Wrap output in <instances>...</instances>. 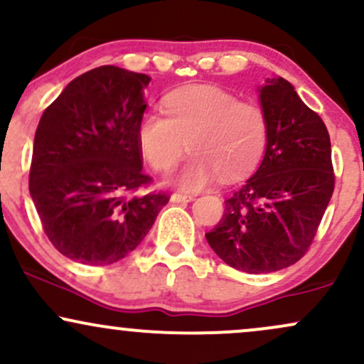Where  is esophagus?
Listing matches in <instances>:
<instances>
[{"label": "esophagus", "mask_w": 364, "mask_h": 364, "mask_svg": "<svg viewBox=\"0 0 364 364\" xmlns=\"http://www.w3.org/2000/svg\"><path fill=\"white\" fill-rule=\"evenodd\" d=\"M193 200V196L191 195H185V193H173L171 195V202L174 203H188Z\"/></svg>", "instance_id": "34e87169"}]
</instances>
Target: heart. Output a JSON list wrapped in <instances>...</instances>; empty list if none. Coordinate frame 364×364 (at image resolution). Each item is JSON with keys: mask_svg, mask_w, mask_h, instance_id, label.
I'll return each mask as SVG.
<instances>
[{"mask_svg": "<svg viewBox=\"0 0 364 364\" xmlns=\"http://www.w3.org/2000/svg\"><path fill=\"white\" fill-rule=\"evenodd\" d=\"M164 111L141 116L136 141L157 173L173 169L190 149L193 156L174 176L185 190H200L220 176L237 181L253 173L265 156L267 112L232 92L215 85L185 87L166 95Z\"/></svg>", "mask_w": 364, "mask_h": 364, "instance_id": "obj_1", "label": "heart"}]
</instances>
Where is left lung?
<instances>
[{"instance_id": "8db88e82", "label": "left lung", "mask_w": 364, "mask_h": 364, "mask_svg": "<svg viewBox=\"0 0 364 364\" xmlns=\"http://www.w3.org/2000/svg\"><path fill=\"white\" fill-rule=\"evenodd\" d=\"M260 102L269 118L265 157L205 235L217 257L246 274L277 272L303 258L336 185L327 127L294 87L267 78Z\"/></svg>"}]
</instances>
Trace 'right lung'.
<instances>
[{
	"label": "right lung",
	"instance_id": "obj_1",
	"mask_svg": "<svg viewBox=\"0 0 364 364\" xmlns=\"http://www.w3.org/2000/svg\"><path fill=\"white\" fill-rule=\"evenodd\" d=\"M149 75L106 65L80 75L49 104L36 129L28 190L46 236L65 257L111 265L132 253L169 195H140L136 128Z\"/></svg>",
	"mask_w": 364,
	"mask_h": 364
}]
</instances>
